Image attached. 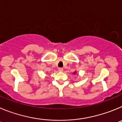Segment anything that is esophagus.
I'll return each mask as SVG.
<instances>
[{"label":"esophagus","instance_id":"obj_1","mask_svg":"<svg viewBox=\"0 0 122 122\" xmlns=\"http://www.w3.org/2000/svg\"><path fill=\"white\" fill-rule=\"evenodd\" d=\"M58 71L59 72H62V71H63V68H62V67H60V68H58Z\"/></svg>","mask_w":122,"mask_h":122}]
</instances>
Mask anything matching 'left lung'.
<instances>
[{"instance_id":"obj_1","label":"left lung","mask_w":122,"mask_h":122,"mask_svg":"<svg viewBox=\"0 0 122 122\" xmlns=\"http://www.w3.org/2000/svg\"><path fill=\"white\" fill-rule=\"evenodd\" d=\"M76 73V72H73V74H75V73Z\"/></svg>"}]
</instances>
